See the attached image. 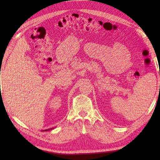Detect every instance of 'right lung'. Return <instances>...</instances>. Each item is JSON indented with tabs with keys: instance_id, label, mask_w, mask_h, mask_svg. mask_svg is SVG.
Returning a JSON list of instances; mask_svg holds the SVG:
<instances>
[{
	"instance_id": "add662e5",
	"label": "right lung",
	"mask_w": 160,
	"mask_h": 160,
	"mask_svg": "<svg viewBox=\"0 0 160 160\" xmlns=\"http://www.w3.org/2000/svg\"><path fill=\"white\" fill-rule=\"evenodd\" d=\"M54 129V128H50V129H45V130H42V132H44V131H45V132H47V131H50V130H51V129Z\"/></svg>"
}]
</instances>
